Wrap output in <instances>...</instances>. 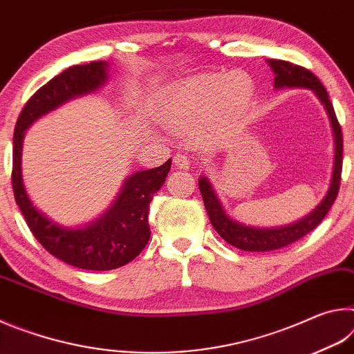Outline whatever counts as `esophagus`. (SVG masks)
Wrapping results in <instances>:
<instances>
[{
    "label": "esophagus",
    "instance_id": "34e87169",
    "mask_svg": "<svg viewBox=\"0 0 354 354\" xmlns=\"http://www.w3.org/2000/svg\"><path fill=\"white\" fill-rule=\"evenodd\" d=\"M173 164H175L176 169H179V170H187V169H190L192 160L185 154H176L175 158H173Z\"/></svg>",
    "mask_w": 354,
    "mask_h": 354
}]
</instances>
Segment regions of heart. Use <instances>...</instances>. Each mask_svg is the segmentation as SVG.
<instances>
[{"instance_id": "heart-1", "label": "heart", "mask_w": 354, "mask_h": 354, "mask_svg": "<svg viewBox=\"0 0 354 354\" xmlns=\"http://www.w3.org/2000/svg\"><path fill=\"white\" fill-rule=\"evenodd\" d=\"M253 97V81L241 70L183 80L160 100V117L178 131H192L212 118L201 140L214 142L243 115Z\"/></svg>"}]
</instances>
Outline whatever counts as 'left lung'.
Instances as JSON below:
<instances>
[{
  "label": "left lung",
  "instance_id": "8db88e82",
  "mask_svg": "<svg viewBox=\"0 0 354 354\" xmlns=\"http://www.w3.org/2000/svg\"><path fill=\"white\" fill-rule=\"evenodd\" d=\"M267 64L270 65V68L274 73L273 86L277 91H281V88H309V91H313L315 93V97L320 100V103L325 107V111L328 113L329 123H331L333 128L334 165L331 183H329L326 195L323 196L319 206H317L314 211H310L306 217L299 218L298 221L274 227L251 226L230 217L217 196V192L214 190L211 181H209V178L203 175L198 179V187L212 226L223 241L231 243L232 247L243 251H272L283 248L287 247V245L297 242L298 239L304 237L308 232L313 231L315 226H319L320 221L325 218V215L328 214L329 209H331L334 200L337 198L340 173H342V129H340L337 117H335L333 103L329 101L326 88L323 87L319 77L314 73H310L309 70L286 61L268 59Z\"/></svg>",
  "mask_w": 354,
  "mask_h": 354
}]
</instances>
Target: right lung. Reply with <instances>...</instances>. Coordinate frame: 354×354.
<instances>
[{"instance_id": "right-lung-1", "label": "right lung", "mask_w": 354, "mask_h": 354, "mask_svg": "<svg viewBox=\"0 0 354 354\" xmlns=\"http://www.w3.org/2000/svg\"><path fill=\"white\" fill-rule=\"evenodd\" d=\"M109 64L104 61L75 65L40 87L23 107L14 131L12 189L17 205L34 237L48 253L84 270H113L140 254L149 241V203L169 175L171 159L156 169L129 175L115 200L91 223L64 226L39 211L29 198L21 176V151L25 131L70 100L84 97L103 87Z\"/></svg>"}]
</instances>
